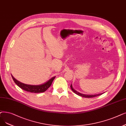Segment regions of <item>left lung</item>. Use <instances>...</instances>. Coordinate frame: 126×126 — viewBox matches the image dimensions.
I'll return each instance as SVG.
<instances>
[{
	"label": "left lung",
	"instance_id": "left-lung-1",
	"mask_svg": "<svg viewBox=\"0 0 126 126\" xmlns=\"http://www.w3.org/2000/svg\"><path fill=\"white\" fill-rule=\"evenodd\" d=\"M70 87H71V89H72V90L77 95H78L80 96H81V97H85V98H92V97H97V96H98L99 95H102L103 93H100V94H95V95H87V94H82V93H80L77 92V91H76L73 87V85L72 84H71L70 85Z\"/></svg>",
	"mask_w": 126,
	"mask_h": 126
}]
</instances>
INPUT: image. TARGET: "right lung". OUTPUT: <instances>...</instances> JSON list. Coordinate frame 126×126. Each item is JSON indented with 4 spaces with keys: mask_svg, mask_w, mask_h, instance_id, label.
Here are the masks:
<instances>
[{
    "mask_svg": "<svg viewBox=\"0 0 126 126\" xmlns=\"http://www.w3.org/2000/svg\"><path fill=\"white\" fill-rule=\"evenodd\" d=\"M14 81V82L17 86H18L20 88L22 89L23 90L31 93H43L46 91L49 87L51 85L52 81L56 78V77H53L51 78L50 80H49L48 81L46 82L45 83L37 85H29L20 82V81L16 80L14 77L11 75Z\"/></svg>",
    "mask_w": 126,
    "mask_h": 126,
    "instance_id": "add662e5",
    "label": "right lung"
}]
</instances>
